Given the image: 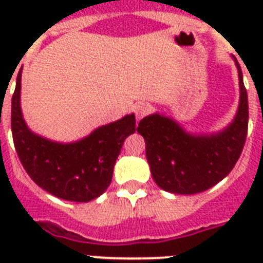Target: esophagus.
<instances>
[{
	"label": "esophagus",
	"mask_w": 263,
	"mask_h": 263,
	"mask_svg": "<svg viewBox=\"0 0 263 263\" xmlns=\"http://www.w3.org/2000/svg\"><path fill=\"white\" fill-rule=\"evenodd\" d=\"M148 111H150V106H148L147 103H136L135 106H134V113H135L138 121L140 119H143L144 116H147Z\"/></svg>",
	"instance_id": "34e87169"
}]
</instances>
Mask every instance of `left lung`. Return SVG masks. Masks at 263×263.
<instances>
[{
    "label": "left lung",
    "instance_id": "8db88e82",
    "mask_svg": "<svg viewBox=\"0 0 263 263\" xmlns=\"http://www.w3.org/2000/svg\"><path fill=\"white\" fill-rule=\"evenodd\" d=\"M239 73L240 99L233 121L222 131L190 134L171 117L146 116L136 131L146 142V158L157 185L164 191L192 195L203 192L228 176L245 147L249 127V99Z\"/></svg>",
    "mask_w": 263,
    "mask_h": 263
}]
</instances>
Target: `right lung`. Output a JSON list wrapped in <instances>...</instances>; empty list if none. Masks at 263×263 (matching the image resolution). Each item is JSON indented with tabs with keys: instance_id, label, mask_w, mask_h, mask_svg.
Masks as SVG:
<instances>
[{
	"instance_id": "right-lung-1",
	"label": "right lung",
	"mask_w": 263,
	"mask_h": 263,
	"mask_svg": "<svg viewBox=\"0 0 263 263\" xmlns=\"http://www.w3.org/2000/svg\"><path fill=\"white\" fill-rule=\"evenodd\" d=\"M22 71L12 97V135L18 160L31 179L51 195L90 202L106 191L124 140L135 132V115L106 124L83 139L61 143L34 134L20 106Z\"/></svg>"
}]
</instances>
